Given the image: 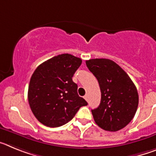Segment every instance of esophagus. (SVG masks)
Here are the masks:
<instances>
[{"label":"esophagus","instance_id":"obj_1","mask_svg":"<svg viewBox=\"0 0 156 156\" xmlns=\"http://www.w3.org/2000/svg\"><path fill=\"white\" fill-rule=\"evenodd\" d=\"M84 99L87 101L88 99H89V97H88V94L85 95V96H84Z\"/></svg>","mask_w":156,"mask_h":156}]
</instances>
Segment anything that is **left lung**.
<instances>
[{"label": "left lung", "instance_id": "1", "mask_svg": "<svg viewBox=\"0 0 156 156\" xmlns=\"http://www.w3.org/2000/svg\"><path fill=\"white\" fill-rule=\"evenodd\" d=\"M86 65L100 86L99 106L91 112L98 126L108 131H117L126 126L138 106V93L134 83L119 65L110 59L95 58Z\"/></svg>", "mask_w": 156, "mask_h": 156}]
</instances>
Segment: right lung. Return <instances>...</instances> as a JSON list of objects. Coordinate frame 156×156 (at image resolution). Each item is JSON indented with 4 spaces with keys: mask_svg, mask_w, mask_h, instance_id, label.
Masks as SVG:
<instances>
[{
    "mask_svg": "<svg viewBox=\"0 0 156 156\" xmlns=\"http://www.w3.org/2000/svg\"><path fill=\"white\" fill-rule=\"evenodd\" d=\"M82 63L80 58L62 54L40 65L31 76L28 101L35 117L42 124L58 127L69 122L80 107L87 105L77 93L73 81Z\"/></svg>",
    "mask_w": 156,
    "mask_h": 156,
    "instance_id": "add662e5",
    "label": "right lung"
}]
</instances>
